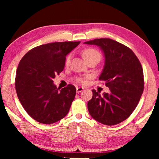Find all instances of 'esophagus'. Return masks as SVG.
<instances>
[{
    "instance_id": "obj_1",
    "label": "esophagus",
    "mask_w": 159,
    "mask_h": 159,
    "mask_svg": "<svg viewBox=\"0 0 159 159\" xmlns=\"http://www.w3.org/2000/svg\"><path fill=\"white\" fill-rule=\"evenodd\" d=\"M83 90V87H76V92L78 93L81 92Z\"/></svg>"
}]
</instances>
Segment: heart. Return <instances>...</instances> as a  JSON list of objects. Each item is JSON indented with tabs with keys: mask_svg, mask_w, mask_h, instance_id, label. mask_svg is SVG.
I'll list each match as a JSON object with an SVG mask.
<instances>
[{
	"mask_svg": "<svg viewBox=\"0 0 159 159\" xmlns=\"http://www.w3.org/2000/svg\"><path fill=\"white\" fill-rule=\"evenodd\" d=\"M82 55H83V57L84 58V60L85 61L90 60V59L95 57V56H99V57H100V54H99L98 51L95 49H93V48H87V49H85L82 52ZM70 61H71V55H69L66 57V61H65V63L66 65L69 64ZM76 80L78 83H83L85 82L84 79L81 77L76 78Z\"/></svg>",
	"mask_w": 159,
	"mask_h": 159,
	"instance_id": "heart-1",
	"label": "heart"
}]
</instances>
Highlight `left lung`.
<instances>
[{
	"mask_svg": "<svg viewBox=\"0 0 159 159\" xmlns=\"http://www.w3.org/2000/svg\"><path fill=\"white\" fill-rule=\"evenodd\" d=\"M85 43L98 45L104 52L105 64L99 79L105 82L110 90L100 95L93 90V98L88 102V111L102 124H118L134 111L143 93L140 61L133 50L114 40L97 39Z\"/></svg>",
	"mask_w": 159,
	"mask_h": 159,
	"instance_id": "8db88e82",
	"label": "left lung"
}]
</instances>
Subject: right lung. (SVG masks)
<instances>
[{
  "label": "right lung",
  "mask_w": 159,
  "mask_h": 159,
  "mask_svg": "<svg viewBox=\"0 0 159 159\" xmlns=\"http://www.w3.org/2000/svg\"><path fill=\"white\" fill-rule=\"evenodd\" d=\"M80 41L55 42L35 47L18 64L15 89L21 105L30 116L43 124H51L68 114L76 89L69 84L60 89L52 79L63 71L66 55Z\"/></svg>",
  "instance_id": "obj_1"
}]
</instances>
